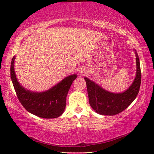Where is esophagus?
Masks as SVG:
<instances>
[{
    "mask_svg": "<svg viewBox=\"0 0 154 154\" xmlns=\"http://www.w3.org/2000/svg\"><path fill=\"white\" fill-rule=\"evenodd\" d=\"M79 73H80V75H83L85 74V72H83V71H80L79 72Z\"/></svg>",
    "mask_w": 154,
    "mask_h": 154,
    "instance_id": "obj_1",
    "label": "esophagus"
}]
</instances>
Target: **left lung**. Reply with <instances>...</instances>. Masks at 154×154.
Instances as JSON below:
<instances>
[{
    "label": "left lung",
    "instance_id": "1",
    "mask_svg": "<svg viewBox=\"0 0 154 154\" xmlns=\"http://www.w3.org/2000/svg\"><path fill=\"white\" fill-rule=\"evenodd\" d=\"M133 51L136 56V76L132 84L124 92H111L104 89L94 81L84 77L86 82L90 105L96 113L104 116L118 114L125 110L136 98L140 85L141 72L139 56L134 49Z\"/></svg>",
    "mask_w": 154,
    "mask_h": 154
}]
</instances>
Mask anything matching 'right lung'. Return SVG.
<instances>
[{
  "mask_svg": "<svg viewBox=\"0 0 154 154\" xmlns=\"http://www.w3.org/2000/svg\"><path fill=\"white\" fill-rule=\"evenodd\" d=\"M15 59L14 56L11 63V79L23 106L29 113L42 118L52 119L60 116L64 112L67 94L77 77V74L69 75L43 92H35L25 88L18 82L15 72Z\"/></svg>",
  "mask_w": 154,
  "mask_h": 154,
  "instance_id": "right-lung-1",
  "label": "right lung"
}]
</instances>
